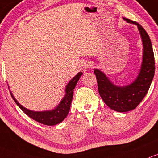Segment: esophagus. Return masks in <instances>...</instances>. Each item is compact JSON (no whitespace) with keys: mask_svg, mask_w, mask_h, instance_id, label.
I'll use <instances>...</instances> for the list:
<instances>
[{"mask_svg":"<svg viewBox=\"0 0 158 158\" xmlns=\"http://www.w3.org/2000/svg\"><path fill=\"white\" fill-rule=\"evenodd\" d=\"M90 62H89L88 61H87V60H84V61H83L82 62H81V65H80V68H81V71H84V72L87 71V70L90 68Z\"/></svg>","mask_w":158,"mask_h":158,"instance_id":"1","label":"esophagus"}]
</instances>
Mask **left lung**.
<instances>
[{
    "mask_svg": "<svg viewBox=\"0 0 158 158\" xmlns=\"http://www.w3.org/2000/svg\"><path fill=\"white\" fill-rule=\"evenodd\" d=\"M130 23L135 24L141 34L144 47L141 68L137 79L126 87H117L112 84L100 70L94 73L97 77L98 91L104 103L117 112H128L135 109L149 90L155 71L154 55L152 42L144 29L135 21L123 18Z\"/></svg>",
    "mask_w": 158,
    "mask_h": 158,
    "instance_id": "obj_1",
    "label": "left lung"
}]
</instances>
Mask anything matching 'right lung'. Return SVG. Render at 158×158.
<instances>
[{"mask_svg":"<svg viewBox=\"0 0 158 158\" xmlns=\"http://www.w3.org/2000/svg\"><path fill=\"white\" fill-rule=\"evenodd\" d=\"M82 72H79L74 78L71 80V81L68 83L67 87H66V94L64 98H63V100H61L59 105L56 107V109L51 110V111H31V110H27V109L22 106L16 100V99L14 98V96L10 93L11 97L14 99V102L21 109V110L25 114L28 115L29 117H30L31 118L38 122V123H41V124L45 125V126H55V125H57L61 123V122H62L67 117L68 113H69L70 107H71V101H72L74 89L75 87L76 84H77V81L80 79V77H81V76L82 75Z\"/></svg>","mask_w":158,"mask_h":158,"instance_id":"obj_1","label":"right lung"}]
</instances>
